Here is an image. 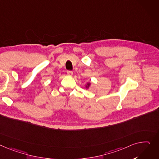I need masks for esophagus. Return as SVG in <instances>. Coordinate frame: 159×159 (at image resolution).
Masks as SVG:
<instances>
[{
	"label": "esophagus",
	"mask_w": 159,
	"mask_h": 159,
	"mask_svg": "<svg viewBox=\"0 0 159 159\" xmlns=\"http://www.w3.org/2000/svg\"><path fill=\"white\" fill-rule=\"evenodd\" d=\"M67 74H68V76H70V77L73 76V72L71 71H68Z\"/></svg>",
	"instance_id": "34e87169"
}]
</instances>
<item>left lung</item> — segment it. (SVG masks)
Here are the masks:
<instances>
[{
    "label": "left lung",
    "instance_id": "1",
    "mask_svg": "<svg viewBox=\"0 0 159 159\" xmlns=\"http://www.w3.org/2000/svg\"><path fill=\"white\" fill-rule=\"evenodd\" d=\"M91 82H87L86 84L85 87H86V88L87 89H88L89 88V87L91 86Z\"/></svg>",
    "mask_w": 159,
    "mask_h": 159
}]
</instances>
